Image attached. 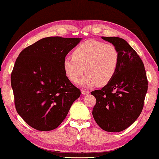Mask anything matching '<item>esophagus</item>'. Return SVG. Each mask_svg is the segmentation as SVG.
I'll return each mask as SVG.
<instances>
[{
    "instance_id": "obj_1",
    "label": "esophagus",
    "mask_w": 159,
    "mask_h": 159,
    "mask_svg": "<svg viewBox=\"0 0 159 159\" xmlns=\"http://www.w3.org/2000/svg\"><path fill=\"white\" fill-rule=\"evenodd\" d=\"M89 93H90V92L89 91H85V90H82V91H81V93L83 95H87V94H89Z\"/></svg>"
}]
</instances>
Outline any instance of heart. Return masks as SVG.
Segmentation results:
<instances>
[{"label": "heart", "instance_id": "heart-1", "mask_svg": "<svg viewBox=\"0 0 159 159\" xmlns=\"http://www.w3.org/2000/svg\"><path fill=\"white\" fill-rule=\"evenodd\" d=\"M72 56L66 57L63 61L65 74L75 83L85 70L86 75L78 83L86 88L96 84H107L114 77L120 62L119 51L114 45L96 40L80 44L73 50Z\"/></svg>", "mask_w": 159, "mask_h": 159}]
</instances>
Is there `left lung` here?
<instances>
[{"label": "left lung", "mask_w": 159, "mask_h": 159, "mask_svg": "<svg viewBox=\"0 0 159 159\" xmlns=\"http://www.w3.org/2000/svg\"><path fill=\"white\" fill-rule=\"evenodd\" d=\"M101 38L118 49L120 62L111 81L101 90L91 93L96 99L92 114L104 131L119 132L129 127L140 116L148 80L143 61L124 39Z\"/></svg>", "instance_id": "obj_1"}]
</instances>
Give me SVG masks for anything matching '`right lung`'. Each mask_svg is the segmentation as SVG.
<instances>
[{
    "instance_id": "obj_1",
    "label": "right lung",
    "mask_w": 159,
    "mask_h": 159,
    "mask_svg": "<svg viewBox=\"0 0 159 159\" xmlns=\"http://www.w3.org/2000/svg\"><path fill=\"white\" fill-rule=\"evenodd\" d=\"M80 40L44 38L23 49L16 59L11 77L16 109L38 131L56 129L80 96L63 68L66 55Z\"/></svg>"
}]
</instances>
